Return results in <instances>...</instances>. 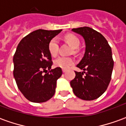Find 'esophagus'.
Instances as JSON below:
<instances>
[{"label":"esophagus","instance_id":"34e87169","mask_svg":"<svg viewBox=\"0 0 126 126\" xmlns=\"http://www.w3.org/2000/svg\"><path fill=\"white\" fill-rule=\"evenodd\" d=\"M66 71H67V69H63V73H65Z\"/></svg>","mask_w":126,"mask_h":126}]
</instances>
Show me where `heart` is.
<instances>
[{"label":"heart","mask_w":126,"mask_h":126,"mask_svg":"<svg viewBox=\"0 0 126 126\" xmlns=\"http://www.w3.org/2000/svg\"><path fill=\"white\" fill-rule=\"evenodd\" d=\"M65 39L69 45L74 48H77L80 44L79 39L76 35L72 33H69L65 36ZM48 52L52 57L57 56L59 53V41L57 38H53L50 40L48 45ZM75 63V60L71 57H60L57 59L54 62V64L56 67H61L62 69H68Z\"/></svg>","instance_id":"1"}]
</instances>
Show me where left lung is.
<instances>
[{
  "label": "left lung",
  "instance_id": "8db88e82",
  "mask_svg": "<svg viewBox=\"0 0 126 126\" xmlns=\"http://www.w3.org/2000/svg\"><path fill=\"white\" fill-rule=\"evenodd\" d=\"M83 36L86 51L77 67L83 72L75 71L70 82L75 95L82 100H93L105 92L111 79L114 62L111 48L105 38L89 27L72 29Z\"/></svg>",
  "mask_w": 126,
  "mask_h": 126
}]
</instances>
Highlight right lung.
Wrapping results in <instances>:
<instances>
[{
    "label": "right lung",
    "mask_w": 126,
    "mask_h": 126,
    "mask_svg": "<svg viewBox=\"0 0 126 126\" xmlns=\"http://www.w3.org/2000/svg\"><path fill=\"white\" fill-rule=\"evenodd\" d=\"M62 30H38L25 36L13 56V76L19 90L33 103H44L55 94L61 67L50 69L52 57L48 52L50 40Z\"/></svg>",
    "instance_id": "1"
}]
</instances>
